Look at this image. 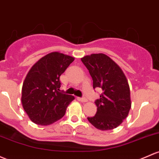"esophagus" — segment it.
Segmentation results:
<instances>
[{
    "label": "esophagus",
    "mask_w": 159,
    "mask_h": 159,
    "mask_svg": "<svg viewBox=\"0 0 159 159\" xmlns=\"http://www.w3.org/2000/svg\"><path fill=\"white\" fill-rule=\"evenodd\" d=\"M80 101H81V102H83V103H84V102L88 101V99H87L86 98H81V99H80Z\"/></svg>",
    "instance_id": "1"
}]
</instances>
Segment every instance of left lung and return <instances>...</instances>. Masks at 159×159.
Listing matches in <instances>:
<instances>
[{"label": "left lung", "instance_id": "obj_1", "mask_svg": "<svg viewBox=\"0 0 159 159\" xmlns=\"http://www.w3.org/2000/svg\"><path fill=\"white\" fill-rule=\"evenodd\" d=\"M93 80V89H100L99 99L95 101L97 113L88 117L94 127L101 130L116 128L126 118L131 108L127 79L120 66L102 53L81 58Z\"/></svg>", "mask_w": 159, "mask_h": 159}]
</instances>
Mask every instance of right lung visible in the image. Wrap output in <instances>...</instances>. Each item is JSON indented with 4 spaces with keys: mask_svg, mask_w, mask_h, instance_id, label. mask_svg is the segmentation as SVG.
<instances>
[{
    "mask_svg": "<svg viewBox=\"0 0 159 159\" xmlns=\"http://www.w3.org/2000/svg\"><path fill=\"white\" fill-rule=\"evenodd\" d=\"M74 59L54 52L40 58L28 72L23 84L21 101L26 114L34 123L47 126L60 120L75 99L60 91L59 80Z\"/></svg>",
    "mask_w": 159,
    "mask_h": 159,
    "instance_id": "right-lung-1",
    "label": "right lung"
}]
</instances>
